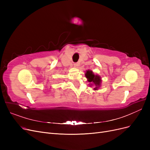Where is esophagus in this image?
Masks as SVG:
<instances>
[{"label":"esophagus","mask_w":150,"mask_h":150,"mask_svg":"<svg viewBox=\"0 0 150 150\" xmlns=\"http://www.w3.org/2000/svg\"><path fill=\"white\" fill-rule=\"evenodd\" d=\"M74 66L75 67H77L78 66V63H77V62H76V63H74Z\"/></svg>","instance_id":"34e87169"}]
</instances>
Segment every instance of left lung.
Here are the masks:
<instances>
[{
	"label": "left lung",
	"instance_id": "8db88e82",
	"mask_svg": "<svg viewBox=\"0 0 150 150\" xmlns=\"http://www.w3.org/2000/svg\"><path fill=\"white\" fill-rule=\"evenodd\" d=\"M85 75L86 78L88 79V82L91 83L95 86V88H94V90H96L98 89V88H99V87H100L101 82L100 76L98 75H94L93 73V72L91 71H88L86 72Z\"/></svg>",
	"mask_w": 150,
	"mask_h": 150
}]
</instances>
